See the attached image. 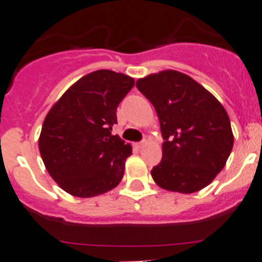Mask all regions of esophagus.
Returning <instances> with one entry per match:
<instances>
[{
	"mask_svg": "<svg viewBox=\"0 0 262 262\" xmlns=\"http://www.w3.org/2000/svg\"><path fill=\"white\" fill-rule=\"evenodd\" d=\"M146 143H147V141H146V139H143V141H142V142L137 143V147H138V148H142V147L146 146Z\"/></svg>",
	"mask_w": 262,
	"mask_h": 262,
	"instance_id": "esophagus-1",
	"label": "esophagus"
}]
</instances>
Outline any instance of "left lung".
Returning <instances> with one entry per match:
<instances>
[{
	"label": "left lung",
	"instance_id": "1",
	"mask_svg": "<svg viewBox=\"0 0 262 262\" xmlns=\"http://www.w3.org/2000/svg\"><path fill=\"white\" fill-rule=\"evenodd\" d=\"M136 85L154 105L165 141L161 162L151 170L155 183L179 193L209 185L225 166L234 143L224 106L177 70L149 74Z\"/></svg>",
	"mask_w": 262,
	"mask_h": 262
}]
</instances>
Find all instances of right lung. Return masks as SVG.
Here are the masks:
<instances>
[{
  "mask_svg": "<svg viewBox=\"0 0 262 262\" xmlns=\"http://www.w3.org/2000/svg\"><path fill=\"white\" fill-rule=\"evenodd\" d=\"M134 79L113 70L80 78L56 101L43 121L38 147L48 174L69 194L88 199L123 179L132 146L111 134L116 108Z\"/></svg>",
  "mask_w": 262,
  "mask_h": 262,
  "instance_id": "obj_1",
  "label": "right lung"
}]
</instances>
